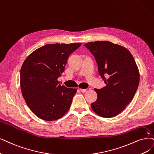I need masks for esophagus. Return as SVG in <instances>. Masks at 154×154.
Instances as JSON below:
<instances>
[{"label":"esophagus","instance_id":"34e87169","mask_svg":"<svg viewBox=\"0 0 154 154\" xmlns=\"http://www.w3.org/2000/svg\"><path fill=\"white\" fill-rule=\"evenodd\" d=\"M80 90L82 93H86L87 91V89H80Z\"/></svg>","mask_w":154,"mask_h":154}]
</instances>
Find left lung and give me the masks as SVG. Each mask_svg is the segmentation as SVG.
I'll list each match as a JSON object with an SVG mask.
<instances>
[{
    "mask_svg": "<svg viewBox=\"0 0 154 154\" xmlns=\"http://www.w3.org/2000/svg\"><path fill=\"white\" fill-rule=\"evenodd\" d=\"M84 46L94 56L100 75L106 84L102 89H94L98 98L91 105V109L101 117H115L134 98L140 82L138 68L131 53L122 45L95 41Z\"/></svg>",
    "mask_w": 154,
    "mask_h": 154,
    "instance_id": "8db88e82",
    "label": "left lung"
}]
</instances>
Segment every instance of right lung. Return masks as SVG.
<instances>
[{
	"instance_id": "1",
	"label": "right lung",
	"mask_w": 154,
	"mask_h": 154,
	"mask_svg": "<svg viewBox=\"0 0 154 154\" xmlns=\"http://www.w3.org/2000/svg\"><path fill=\"white\" fill-rule=\"evenodd\" d=\"M81 43L50 44L34 51L20 71L23 97L38 118L52 121L62 117L70 108L76 89L61 86L58 78L65 70L69 56Z\"/></svg>"
}]
</instances>
